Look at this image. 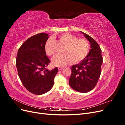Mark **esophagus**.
Here are the masks:
<instances>
[{
	"instance_id": "obj_1",
	"label": "esophagus",
	"mask_w": 125,
	"mask_h": 125,
	"mask_svg": "<svg viewBox=\"0 0 125 125\" xmlns=\"http://www.w3.org/2000/svg\"><path fill=\"white\" fill-rule=\"evenodd\" d=\"M58 70H61L62 69H63V67H58Z\"/></svg>"
}]
</instances>
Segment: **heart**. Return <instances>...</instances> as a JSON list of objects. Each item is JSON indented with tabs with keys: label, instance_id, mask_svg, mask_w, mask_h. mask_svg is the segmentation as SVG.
I'll use <instances>...</instances> for the list:
<instances>
[{
	"label": "heart",
	"instance_id": "obj_1",
	"mask_svg": "<svg viewBox=\"0 0 125 125\" xmlns=\"http://www.w3.org/2000/svg\"><path fill=\"white\" fill-rule=\"evenodd\" d=\"M59 38L60 41L67 45V47L64 52L65 54L58 55L52 59V63L54 66L62 67L68 65L72 61L74 63L80 62L88 55L90 45L85 39H78L77 36L68 33L60 35ZM45 51L48 56L54 54L52 39L47 41Z\"/></svg>",
	"mask_w": 125,
	"mask_h": 125
}]
</instances>
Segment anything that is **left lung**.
<instances>
[{"label": "left lung", "instance_id": "1", "mask_svg": "<svg viewBox=\"0 0 125 125\" xmlns=\"http://www.w3.org/2000/svg\"><path fill=\"white\" fill-rule=\"evenodd\" d=\"M81 32L89 41L91 50L82 61L71 67L69 83L71 88L76 91L86 93L96 85L101 73V66L103 60L99 44L91 37Z\"/></svg>", "mask_w": 125, "mask_h": 125}]
</instances>
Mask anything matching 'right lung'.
Masks as SVG:
<instances>
[{
	"mask_svg": "<svg viewBox=\"0 0 125 125\" xmlns=\"http://www.w3.org/2000/svg\"><path fill=\"white\" fill-rule=\"evenodd\" d=\"M48 34L41 33L30 37L19 48L16 64L19 77L25 89L36 95L49 91L58 71L46 67L51 62L45 51Z\"/></svg>",
	"mask_w": 125,
	"mask_h": 125,
	"instance_id": "right-lung-1",
	"label": "right lung"
}]
</instances>
